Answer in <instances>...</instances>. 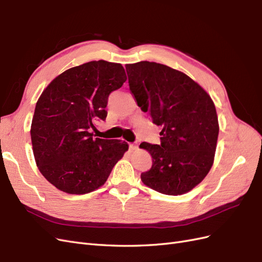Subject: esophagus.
<instances>
[{
	"instance_id": "34e87169",
	"label": "esophagus",
	"mask_w": 262,
	"mask_h": 262,
	"mask_svg": "<svg viewBox=\"0 0 262 262\" xmlns=\"http://www.w3.org/2000/svg\"><path fill=\"white\" fill-rule=\"evenodd\" d=\"M129 147H130V149H137V148H138V144H136V143H130V144H129Z\"/></svg>"
}]
</instances>
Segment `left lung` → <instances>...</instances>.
Returning a JSON list of instances; mask_svg holds the SVG:
<instances>
[{
    "label": "left lung",
    "mask_w": 262,
    "mask_h": 262,
    "mask_svg": "<svg viewBox=\"0 0 262 262\" xmlns=\"http://www.w3.org/2000/svg\"><path fill=\"white\" fill-rule=\"evenodd\" d=\"M130 91L142 112L161 125V144L141 143L152 155L143 184L177 195L193 189L210 171L219 137L216 109L211 97L188 75L156 62L125 66Z\"/></svg>",
    "instance_id": "1"
}]
</instances>
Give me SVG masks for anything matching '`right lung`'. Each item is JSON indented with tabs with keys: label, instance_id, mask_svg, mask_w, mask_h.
<instances>
[{
	"label": "right lung",
	"instance_id": "obj_1",
	"mask_svg": "<svg viewBox=\"0 0 262 262\" xmlns=\"http://www.w3.org/2000/svg\"><path fill=\"white\" fill-rule=\"evenodd\" d=\"M126 81L119 63L92 61L57 76L39 97L30 137L39 170L61 191L84 194L106 182L129 145L95 138L112 92Z\"/></svg>",
	"mask_w": 262,
	"mask_h": 262
}]
</instances>
